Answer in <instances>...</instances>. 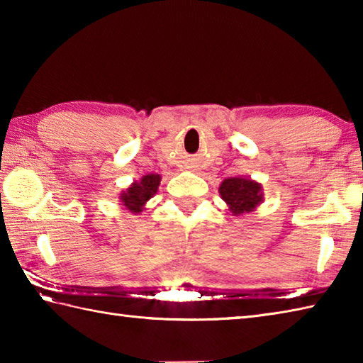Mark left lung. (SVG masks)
Returning a JSON list of instances; mask_svg holds the SVG:
<instances>
[{"mask_svg":"<svg viewBox=\"0 0 363 363\" xmlns=\"http://www.w3.org/2000/svg\"><path fill=\"white\" fill-rule=\"evenodd\" d=\"M218 191L233 215L250 213L264 201L262 186L248 177H228Z\"/></svg>","mask_w":363,"mask_h":363,"instance_id":"8db88e82","label":"left lung"}]
</instances>
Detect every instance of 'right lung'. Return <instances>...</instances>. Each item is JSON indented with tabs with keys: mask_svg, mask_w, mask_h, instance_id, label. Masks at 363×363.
I'll return each instance as SVG.
<instances>
[{
	"mask_svg": "<svg viewBox=\"0 0 363 363\" xmlns=\"http://www.w3.org/2000/svg\"><path fill=\"white\" fill-rule=\"evenodd\" d=\"M160 184V174H145L140 181H135L133 186L120 195V201L130 213H138L145 209V204L156 195Z\"/></svg>",
	"mask_w": 363,
	"mask_h": 363,
	"instance_id": "1",
	"label": "right lung"
}]
</instances>
